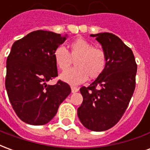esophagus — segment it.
I'll list each match as a JSON object with an SVG mask.
<instances>
[{"mask_svg":"<svg viewBox=\"0 0 150 150\" xmlns=\"http://www.w3.org/2000/svg\"><path fill=\"white\" fill-rule=\"evenodd\" d=\"M79 91V88H76V87H71V91L73 93H75V92H77Z\"/></svg>","mask_w":150,"mask_h":150,"instance_id":"1","label":"esophagus"}]
</instances>
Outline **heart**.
<instances>
[{"instance_id":"1","label":"heart","mask_w":150,"mask_h":150,"mask_svg":"<svg viewBox=\"0 0 150 150\" xmlns=\"http://www.w3.org/2000/svg\"><path fill=\"white\" fill-rule=\"evenodd\" d=\"M70 52L64 46H58L54 51V59L61 71H65L75 60V67L61 74L60 78L71 85L80 84L89 78H98L107 65V54L104 50L93 46L84 38H77L69 45Z\"/></svg>"}]
</instances>
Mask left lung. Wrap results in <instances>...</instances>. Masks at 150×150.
Segmentation results:
<instances>
[{
	"label": "left lung",
	"instance_id": "obj_1",
	"mask_svg": "<svg viewBox=\"0 0 150 150\" xmlns=\"http://www.w3.org/2000/svg\"><path fill=\"white\" fill-rule=\"evenodd\" d=\"M91 36L102 45L107 65L93 83L80 88L83 100L77 113L84 127L101 132L115 125L129 106L135 90L137 65L132 50L115 34Z\"/></svg>",
	"mask_w": 150,
	"mask_h": 150
}]
</instances>
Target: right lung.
<instances>
[{
  "label": "right lung",
  "instance_id": "add662e5",
  "mask_svg": "<svg viewBox=\"0 0 150 150\" xmlns=\"http://www.w3.org/2000/svg\"><path fill=\"white\" fill-rule=\"evenodd\" d=\"M66 37L50 31H33L16 41L6 61L5 88L20 119L43 125L53 119L71 89L65 82L46 83L58 76L54 51Z\"/></svg>",
  "mask_w": 150,
  "mask_h": 150
}]
</instances>
